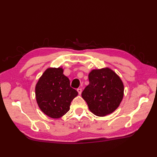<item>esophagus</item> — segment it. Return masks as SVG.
Here are the masks:
<instances>
[{
	"mask_svg": "<svg viewBox=\"0 0 157 157\" xmlns=\"http://www.w3.org/2000/svg\"><path fill=\"white\" fill-rule=\"evenodd\" d=\"M77 90V92H78L79 95L81 94V93H82V89L81 88H78Z\"/></svg>",
	"mask_w": 157,
	"mask_h": 157,
	"instance_id": "34e87169",
	"label": "esophagus"
}]
</instances>
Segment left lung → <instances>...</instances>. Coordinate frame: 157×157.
I'll return each mask as SVG.
<instances>
[{
    "label": "left lung",
    "instance_id": "left-lung-1",
    "mask_svg": "<svg viewBox=\"0 0 157 157\" xmlns=\"http://www.w3.org/2000/svg\"><path fill=\"white\" fill-rule=\"evenodd\" d=\"M89 84L82 97L90 111L104 117L115 111L124 96V84L121 78L108 67L94 69L88 75Z\"/></svg>",
    "mask_w": 157,
    "mask_h": 157
}]
</instances>
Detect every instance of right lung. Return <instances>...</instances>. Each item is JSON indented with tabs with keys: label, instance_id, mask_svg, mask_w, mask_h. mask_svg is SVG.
Masks as SVG:
<instances>
[{
	"label": "right lung",
	"instance_id": "1",
	"mask_svg": "<svg viewBox=\"0 0 157 157\" xmlns=\"http://www.w3.org/2000/svg\"><path fill=\"white\" fill-rule=\"evenodd\" d=\"M77 95V90L70 86L69 79L63 75L61 67L47 69L35 86L38 105L45 115L52 118L65 115Z\"/></svg>",
	"mask_w": 157,
	"mask_h": 157
}]
</instances>
